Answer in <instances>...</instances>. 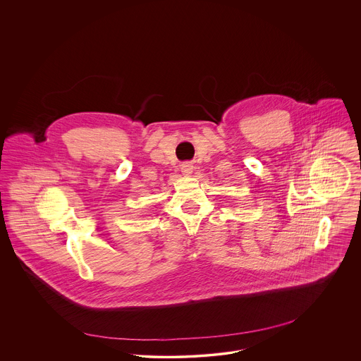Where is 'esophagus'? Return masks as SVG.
<instances>
[{
	"label": "esophagus",
	"instance_id": "34e87169",
	"mask_svg": "<svg viewBox=\"0 0 361 361\" xmlns=\"http://www.w3.org/2000/svg\"><path fill=\"white\" fill-rule=\"evenodd\" d=\"M181 172L184 176H189V174H192L193 172V166H192V164L190 162H184L183 165H181Z\"/></svg>",
	"mask_w": 361,
	"mask_h": 361
}]
</instances>
